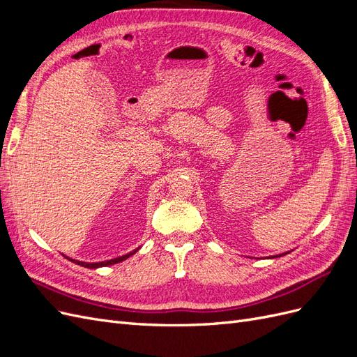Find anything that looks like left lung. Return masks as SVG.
Segmentation results:
<instances>
[{"label": "left lung", "instance_id": "1", "mask_svg": "<svg viewBox=\"0 0 357 357\" xmlns=\"http://www.w3.org/2000/svg\"><path fill=\"white\" fill-rule=\"evenodd\" d=\"M275 257H277V256H275Z\"/></svg>", "mask_w": 357, "mask_h": 357}]
</instances>
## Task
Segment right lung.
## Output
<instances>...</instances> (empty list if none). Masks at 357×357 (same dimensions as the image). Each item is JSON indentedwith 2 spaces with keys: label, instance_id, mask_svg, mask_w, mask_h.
Wrapping results in <instances>:
<instances>
[{
  "label": "right lung",
  "instance_id": "1",
  "mask_svg": "<svg viewBox=\"0 0 357 357\" xmlns=\"http://www.w3.org/2000/svg\"><path fill=\"white\" fill-rule=\"evenodd\" d=\"M138 250V248H137ZM137 250H134V252H131V253H128V255H125V256H121V257H116V259H110V261H104V262H95V264H88V262H82V261H74V259H70V261H73L74 264H77V265H82V266H84V268H100V266H107V265H114V264H117V262H122V261H125V259H128L129 256H132Z\"/></svg>",
  "mask_w": 357,
  "mask_h": 357
}]
</instances>
